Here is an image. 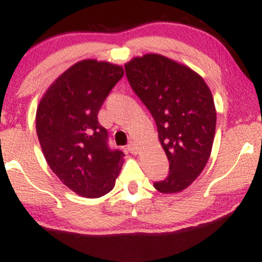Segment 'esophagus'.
Masks as SVG:
<instances>
[{
	"instance_id": "34e87169",
	"label": "esophagus",
	"mask_w": 262,
	"mask_h": 262,
	"mask_svg": "<svg viewBox=\"0 0 262 262\" xmlns=\"http://www.w3.org/2000/svg\"><path fill=\"white\" fill-rule=\"evenodd\" d=\"M128 150L132 152V154H135V152H137V148H135V144L133 143V141H130V143H129Z\"/></svg>"
}]
</instances>
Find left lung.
Instances as JSON below:
<instances>
[{"mask_svg":"<svg viewBox=\"0 0 262 262\" xmlns=\"http://www.w3.org/2000/svg\"><path fill=\"white\" fill-rule=\"evenodd\" d=\"M133 91L156 123L169 175L154 187L177 193L200 176L215 134L214 101L202 77L188 66L160 54L137 56L124 65Z\"/></svg>","mask_w":262,"mask_h":262,"instance_id":"8db88e82","label":"left lung"}]
</instances>
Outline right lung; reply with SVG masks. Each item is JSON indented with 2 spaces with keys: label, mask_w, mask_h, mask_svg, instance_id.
Returning <instances> with one entry per match:
<instances>
[{
  "label": "right lung",
  "mask_w": 262,
  "mask_h": 262,
  "mask_svg": "<svg viewBox=\"0 0 262 262\" xmlns=\"http://www.w3.org/2000/svg\"><path fill=\"white\" fill-rule=\"evenodd\" d=\"M123 74L119 65L81 60L54 81L38 104L35 127L45 160L82 197L107 194L121 172L124 154L108 148L97 114Z\"/></svg>",
  "instance_id": "add662e5"
}]
</instances>
